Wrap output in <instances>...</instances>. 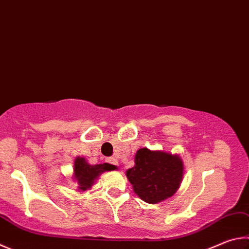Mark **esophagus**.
Listing matches in <instances>:
<instances>
[{"label": "esophagus", "instance_id": "34e87169", "mask_svg": "<svg viewBox=\"0 0 249 249\" xmlns=\"http://www.w3.org/2000/svg\"><path fill=\"white\" fill-rule=\"evenodd\" d=\"M107 163L112 164V165L119 166V162H117V160L115 159V158H107Z\"/></svg>", "mask_w": 249, "mask_h": 249}]
</instances>
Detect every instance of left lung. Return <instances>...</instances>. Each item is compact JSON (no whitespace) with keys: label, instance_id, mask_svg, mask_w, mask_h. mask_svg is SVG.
<instances>
[{"label":"left lung","instance_id":"1","mask_svg":"<svg viewBox=\"0 0 249 249\" xmlns=\"http://www.w3.org/2000/svg\"><path fill=\"white\" fill-rule=\"evenodd\" d=\"M184 164L178 155L142 148L135 156L134 168L126 171L134 192L148 203H158L178 192Z\"/></svg>","mask_w":249,"mask_h":249}]
</instances>
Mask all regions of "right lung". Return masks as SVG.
Instances as JSON below:
<instances>
[{
  "instance_id": "1",
  "label": "right lung",
  "mask_w": 249,
  "mask_h": 249,
  "mask_svg": "<svg viewBox=\"0 0 249 249\" xmlns=\"http://www.w3.org/2000/svg\"><path fill=\"white\" fill-rule=\"evenodd\" d=\"M116 170L115 165L109 163L90 165L85 158L77 157L74 161V176L73 178L78 184L80 192L91 188L98 176L106 171Z\"/></svg>"
}]
</instances>
